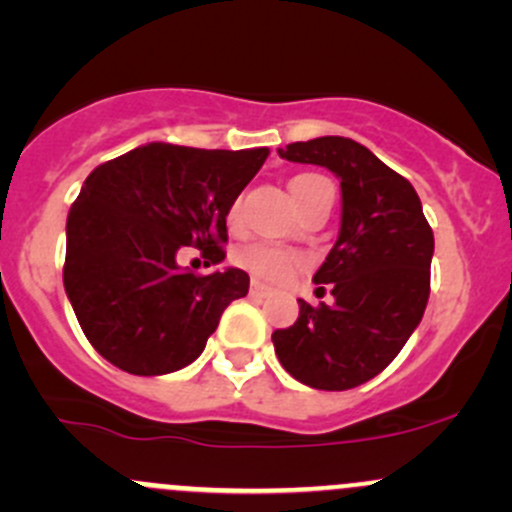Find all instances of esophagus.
Instances as JSON below:
<instances>
[{"label":"esophagus","mask_w":512,"mask_h":512,"mask_svg":"<svg viewBox=\"0 0 512 512\" xmlns=\"http://www.w3.org/2000/svg\"><path fill=\"white\" fill-rule=\"evenodd\" d=\"M250 294H252V297H270L272 289L267 287V285H262V282L252 280V285H250Z\"/></svg>","instance_id":"esophagus-1"}]
</instances>
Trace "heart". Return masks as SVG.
<instances>
[{"instance_id":"1","label":"heart","mask_w":512,"mask_h":512,"mask_svg":"<svg viewBox=\"0 0 512 512\" xmlns=\"http://www.w3.org/2000/svg\"><path fill=\"white\" fill-rule=\"evenodd\" d=\"M319 180L324 178H319V175H297L292 180V195L299 200L304 195V190L309 185L319 183ZM237 218H240V203H232L230 213H227V223H237ZM235 262L242 270L250 272V275L270 282H285L289 277H294V272L302 267V257L297 252L270 245V242H250V245H242L235 252Z\"/></svg>"}]
</instances>
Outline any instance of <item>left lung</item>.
<instances>
[{
	"instance_id": "left-lung-1",
	"label": "left lung",
	"mask_w": 512,
	"mask_h": 512,
	"mask_svg": "<svg viewBox=\"0 0 512 512\" xmlns=\"http://www.w3.org/2000/svg\"><path fill=\"white\" fill-rule=\"evenodd\" d=\"M280 156L342 180V227L314 275L332 304L299 299L292 327L272 334L287 374L312 389L347 391L386 369L414 334L431 292L433 230L414 185L352 138L289 143Z\"/></svg>"
}]
</instances>
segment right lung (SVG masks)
I'll list each match as a JSON object with an SVG mask.
<instances>
[{
  "label": "right lung",
  "mask_w": 512,
  "mask_h": 512,
  "mask_svg": "<svg viewBox=\"0 0 512 512\" xmlns=\"http://www.w3.org/2000/svg\"><path fill=\"white\" fill-rule=\"evenodd\" d=\"M270 151H205L148 143L86 178L66 220L64 287L86 339L136 376L193 364L225 307L245 297L237 267L180 270V247L225 260V218Z\"/></svg>",
  "instance_id": "add662e5"
}]
</instances>
